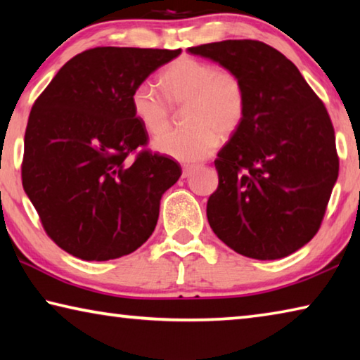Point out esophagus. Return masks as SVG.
I'll list each match as a JSON object with an SVG mask.
<instances>
[{
	"mask_svg": "<svg viewBox=\"0 0 360 360\" xmlns=\"http://www.w3.org/2000/svg\"><path fill=\"white\" fill-rule=\"evenodd\" d=\"M193 172H195V167H184L182 168V178H191V176L193 174Z\"/></svg>",
	"mask_w": 360,
	"mask_h": 360,
	"instance_id": "1",
	"label": "esophagus"
}]
</instances>
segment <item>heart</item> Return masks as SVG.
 Returning <instances> with one entry per match:
<instances>
[{
	"mask_svg": "<svg viewBox=\"0 0 360 360\" xmlns=\"http://www.w3.org/2000/svg\"><path fill=\"white\" fill-rule=\"evenodd\" d=\"M160 82L167 98L150 82L133 89L135 117L146 131L158 135L171 123L169 104L187 107L185 121L191 130L157 136L152 149L158 154L182 163L202 162L216 150L217 135L230 138L240 130L246 115V90L235 72L184 56L167 66Z\"/></svg>",
	"mask_w": 360,
	"mask_h": 360,
	"instance_id": "1",
	"label": "heart"
}]
</instances>
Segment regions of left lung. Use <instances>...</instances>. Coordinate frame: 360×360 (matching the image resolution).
Segmentation results:
<instances>
[{"label": "left lung", "instance_id": "left-lung-1", "mask_svg": "<svg viewBox=\"0 0 360 360\" xmlns=\"http://www.w3.org/2000/svg\"><path fill=\"white\" fill-rule=\"evenodd\" d=\"M235 72L246 90L240 130L219 150L206 216L235 252L275 260L313 238L338 178L326 106L276 49L227 39L187 49Z\"/></svg>", "mask_w": 360, "mask_h": 360}]
</instances>
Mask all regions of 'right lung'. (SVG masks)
Instances as JSON below:
<instances>
[{"mask_svg": "<svg viewBox=\"0 0 360 360\" xmlns=\"http://www.w3.org/2000/svg\"><path fill=\"white\" fill-rule=\"evenodd\" d=\"M181 49L95 47L72 57L30 112L22 184L42 227L82 260H111L148 241L181 167L149 150L130 96Z\"/></svg>", "mask_w": 360, "mask_h": 360, "instance_id": "obj_1", "label": "right lung"}]
</instances>
